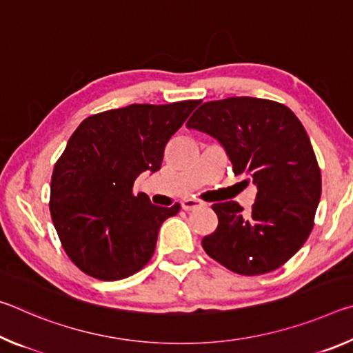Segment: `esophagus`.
<instances>
[{"label": "esophagus", "instance_id": "esophagus-1", "mask_svg": "<svg viewBox=\"0 0 353 353\" xmlns=\"http://www.w3.org/2000/svg\"><path fill=\"white\" fill-rule=\"evenodd\" d=\"M205 202H202L199 199H194V198H188V199H183L182 201V208L185 212H191V210H196V208H201L204 207Z\"/></svg>", "mask_w": 353, "mask_h": 353}]
</instances>
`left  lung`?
Instances as JSON below:
<instances>
[{
  "instance_id": "1",
  "label": "left lung",
  "mask_w": 353,
  "mask_h": 353,
  "mask_svg": "<svg viewBox=\"0 0 353 353\" xmlns=\"http://www.w3.org/2000/svg\"><path fill=\"white\" fill-rule=\"evenodd\" d=\"M187 128L214 137L235 174L256 185L248 214L235 201L212 205L218 227L202 238L207 255L241 276L283 266L312 234L321 199V168L302 123L276 101L234 97L204 103Z\"/></svg>"
}]
</instances>
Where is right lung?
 <instances>
[{
  "label": "right lung",
  "instance_id": "right-lung-1",
  "mask_svg": "<svg viewBox=\"0 0 353 353\" xmlns=\"http://www.w3.org/2000/svg\"><path fill=\"white\" fill-rule=\"evenodd\" d=\"M201 101L130 104L83 119L54 165L50 212L70 260L87 276L121 280L148 265L165 219L181 204L159 207L134 194L141 172L159 171L166 143Z\"/></svg>",
  "mask_w": 353,
  "mask_h": 353
}]
</instances>
